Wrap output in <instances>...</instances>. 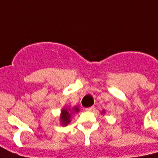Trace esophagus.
<instances>
[{"label":"esophagus","instance_id":"esophagus-1","mask_svg":"<svg viewBox=\"0 0 158 158\" xmlns=\"http://www.w3.org/2000/svg\"><path fill=\"white\" fill-rule=\"evenodd\" d=\"M93 108H94V107H87V108H85V111H92V110H93Z\"/></svg>","mask_w":158,"mask_h":158}]
</instances>
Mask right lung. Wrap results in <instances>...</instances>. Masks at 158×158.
Returning <instances> with one entry per match:
<instances>
[{
	"label": "right lung",
	"mask_w": 158,
	"mask_h": 158,
	"mask_svg": "<svg viewBox=\"0 0 158 158\" xmlns=\"http://www.w3.org/2000/svg\"><path fill=\"white\" fill-rule=\"evenodd\" d=\"M73 111L75 112H77L78 111V108L77 107H74L73 108ZM71 112L72 111H70V109H63L62 111V115H61V121H62V125L65 126L68 123H69L70 122V116H71Z\"/></svg>",
	"instance_id": "right-lung-1"
}]
</instances>
